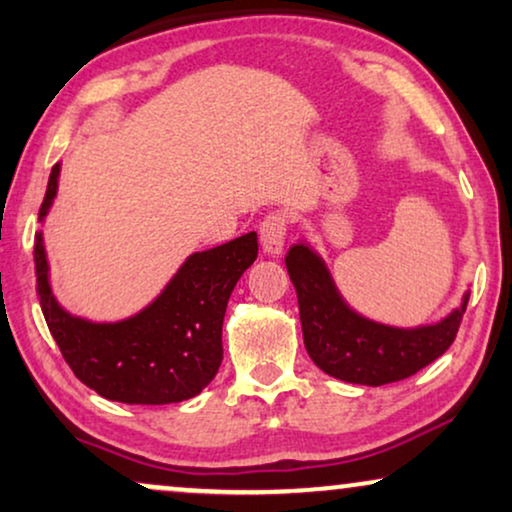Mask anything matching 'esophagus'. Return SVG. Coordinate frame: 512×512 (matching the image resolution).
<instances>
[{
	"instance_id": "obj_1",
	"label": "esophagus",
	"mask_w": 512,
	"mask_h": 512,
	"mask_svg": "<svg viewBox=\"0 0 512 512\" xmlns=\"http://www.w3.org/2000/svg\"><path fill=\"white\" fill-rule=\"evenodd\" d=\"M286 228H289V223H286V216L284 214H270L265 216L263 223H261V247L268 256H279L284 249V240H286Z\"/></svg>"
}]
</instances>
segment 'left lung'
<instances>
[{"mask_svg": "<svg viewBox=\"0 0 512 512\" xmlns=\"http://www.w3.org/2000/svg\"><path fill=\"white\" fill-rule=\"evenodd\" d=\"M286 270L298 293L300 324L310 359L342 382L382 387L419 373L443 356L457 338L468 291L457 310L438 324L396 328L377 324L342 300L331 272L310 244H293Z\"/></svg>", "mask_w": 512, "mask_h": 512, "instance_id": "8db88e82", "label": "left lung"}]
</instances>
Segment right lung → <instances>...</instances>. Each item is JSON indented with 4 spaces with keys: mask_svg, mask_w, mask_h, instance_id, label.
Returning a JSON list of instances; mask_svg holds the SVG:
<instances>
[{
    "mask_svg": "<svg viewBox=\"0 0 512 512\" xmlns=\"http://www.w3.org/2000/svg\"><path fill=\"white\" fill-rule=\"evenodd\" d=\"M58 177L60 165H53L39 221L53 205ZM256 256V233L195 251L142 312L97 324L74 317L55 300L44 237H34L37 293L53 340L86 387L128 405L186 401L214 380L223 359L221 328L228 298Z\"/></svg>",
    "mask_w": 512,
    "mask_h": 512,
    "instance_id": "add662e5",
    "label": "right lung"
}]
</instances>
